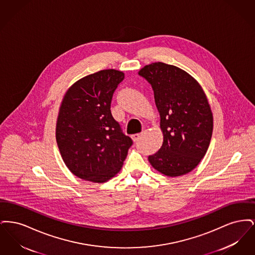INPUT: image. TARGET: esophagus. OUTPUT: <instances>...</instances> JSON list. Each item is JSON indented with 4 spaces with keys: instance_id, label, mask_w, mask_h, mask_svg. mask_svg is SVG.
Masks as SVG:
<instances>
[{
    "instance_id": "34e87169",
    "label": "esophagus",
    "mask_w": 255,
    "mask_h": 255,
    "mask_svg": "<svg viewBox=\"0 0 255 255\" xmlns=\"http://www.w3.org/2000/svg\"><path fill=\"white\" fill-rule=\"evenodd\" d=\"M141 134H142V133H134V134H132V135H131V137H132L133 141H134V142H135V141H137V140L139 139V137L141 136Z\"/></svg>"
}]
</instances>
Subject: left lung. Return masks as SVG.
Masks as SVG:
<instances>
[{
  "instance_id": "8db88e82",
  "label": "left lung",
  "mask_w": 255,
  "mask_h": 255,
  "mask_svg": "<svg viewBox=\"0 0 255 255\" xmlns=\"http://www.w3.org/2000/svg\"><path fill=\"white\" fill-rule=\"evenodd\" d=\"M138 74L152 85L163 135L158 152L148 157L167 177L185 175L205 157L213 132V114L206 95L192 75L162 62L146 65Z\"/></svg>"
}]
</instances>
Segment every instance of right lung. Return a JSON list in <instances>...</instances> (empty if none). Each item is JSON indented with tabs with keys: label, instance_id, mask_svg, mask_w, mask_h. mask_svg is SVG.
I'll return each mask as SVG.
<instances>
[{
	"label": "right lung",
	"instance_id": "add662e5",
	"mask_svg": "<svg viewBox=\"0 0 255 255\" xmlns=\"http://www.w3.org/2000/svg\"><path fill=\"white\" fill-rule=\"evenodd\" d=\"M123 79L122 71H99L74 82L62 98L56 142L66 166L82 180L108 182L122 170L133 143L110 110L114 92Z\"/></svg>",
	"mask_w": 255,
	"mask_h": 255
}]
</instances>
